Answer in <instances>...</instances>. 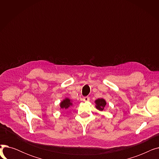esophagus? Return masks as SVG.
Returning a JSON list of instances; mask_svg holds the SVG:
<instances>
[{
	"instance_id": "1",
	"label": "esophagus",
	"mask_w": 159,
	"mask_h": 159,
	"mask_svg": "<svg viewBox=\"0 0 159 159\" xmlns=\"http://www.w3.org/2000/svg\"><path fill=\"white\" fill-rule=\"evenodd\" d=\"M82 101H84V102H87L89 101V97H84L82 98Z\"/></svg>"
}]
</instances>
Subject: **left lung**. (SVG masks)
<instances>
[{
    "label": "left lung",
    "mask_w": 159,
    "mask_h": 159,
    "mask_svg": "<svg viewBox=\"0 0 159 159\" xmlns=\"http://www.w3.org/2000/svg\"><path fill=\"white\" fill-rule=\"evenodd\" d=\"M96 104V108L99 111H103L104 110V107L106 105V102L104 98H98L95 101Z\"/></svg>",
    "instance_id": "obj_1"
}]
</instances>
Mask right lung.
<instances>
[{"instance_id": "obj_1", "label": "right lung", "mask_w": 159, "mask_h": 159, "mask_svg": "<svg viewBox=\"0 0 159 159\" xmlns=\"http://www.w3.org/2000/svg\"><path fill=\"white\" fill-rule=\"evenodd\" d=\"M73 105L71 101L68 98H66L64 100L60 103V107L62 109H68V108Z\"/></svg>"}]
</instances>
